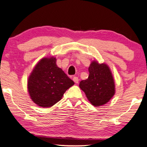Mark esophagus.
<instances>
[{
	"label": "esophagus",
	"instance_id": "esophagus-1",
	"mask_svg": "<svg viewBox=\"0 0 147 147\" xmlns=\"http://www.w3.org/2000/svg\"><path fill=\"white\" fill-rule=\"evenodd\" d=\"M73 81H74V82H75L76 83H78V82H79V79H78V77H74V78H73Z\"/></svg>",
	"mask_w": 147,
	"mask_h": 147
}]
</instances>
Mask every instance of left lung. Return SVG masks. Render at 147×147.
I'll return each mask as SVG.
<instances>
[{"label":"left lung","mask_w":147,"mask_h":147,"mask_svg":"<svg viewBox=\"0 0 147 147\" xmlns=\"http://www.w3.org/2000/svg\"><path fill=\"white\" fill-rule=\"evenodd\" d=\"M89 71V78L81 81L79 85L91 105L100 107L109 102L114 95V78L107 64H99L96 60L91 63Z\"/></svg>","instance_id":"obj_1"}]
</instances>
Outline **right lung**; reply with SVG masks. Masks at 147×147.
<instances>
[{"label": "right lung", "instance_id": "right-lung-1", "mask_svg": "<svg viewBox=\"0 0 147 147\" xmlns=\"http://www.w3.org/2000/svg\"><path fill=\"white\" fill-rule=\"evenodd\" d=\"M74 82L56 65L54 56L43 58L35 65L28 80V91L32 101L42 108L53 107L62 99Z\"/></svg>", "mask_w": 147, "mask_h": 147}]
</instances>
